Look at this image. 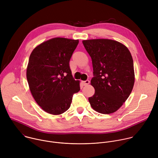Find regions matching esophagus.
Segmentation results:
<instances>
[{"label": "esophagus", "mask_w": 158, "mask_h": 158, "mask_svg": "<svg viewBox=\"0 0 158 158\" xmlns=\"http://www.w3.org/2000/svg\"><path fill=\"white\" fill-rule=\"evenodd\" d=\"M89 80H86V81H82V84H83V85H88L89 84Z\"/></svg>", "instance_id": "34e87169"}]
</instances>
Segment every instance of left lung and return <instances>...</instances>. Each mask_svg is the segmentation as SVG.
I'll return each mask as SVG.
<instances>
[{
  "label": "left lung",
  "mask_w": 158,
  "mask_h": 158,
  "mask_svg": "<svg viewBox=\"0 0 158 158\" xmlns=\"http://www.w3.org/2000/svg\"><path fill=\"white\" fill-rule=\"evenodd\" d=\"M92 59L94 76L91 84L95 93L89 98L92 108L109 114L117 111L133 89L135 76L132 56L116 40L96 39L82 40Z\"/></svg>",
  "instance_id": "obj_1"
}]
</instances>
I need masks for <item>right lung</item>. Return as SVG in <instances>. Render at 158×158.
I'll return each instance as SVG.
<instances>
[{"label": "right lung", "mask_w": 158, "mask_h": 158, "mask_svg": "<svg viewBox=\"0 0 158 158\" xmlns=\"http://www.w3.org/2000/svg\"><path fill=\"white\" fill-rule=\"evenodd\" d=\"M78 43V39L55 37L39 44L30 55L26 73L30 91L49 114L64 113L80 91V81L74 79L69 67Z\"/></svg>", "instance_id": "1"}]
</instances>
